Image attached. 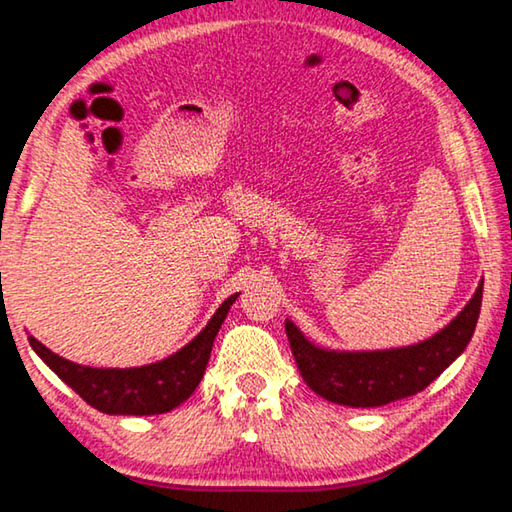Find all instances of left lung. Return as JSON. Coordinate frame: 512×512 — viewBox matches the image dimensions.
Wrapping results in <instances>:
<instances>
[{
  "label": "left lung",
  "instance_id": "8db88e82",
  "mask_svg": "<svg viewBox=\"0 0 512 512\" xmlns=\"http://www.w3.org/2000/svg\"><path fill=\"white\" fill-rule=\"evenodd\" d=\"M483 300V280L449 326L424 342L387 351H330L285 321L291 353L312 392L348 408H378L426 389L465 351Z\"/></svg>",
  "mask_w": 512,
  "mask_h": 512
}]
</instances>
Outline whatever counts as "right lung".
Masks as SVG:
<instances>
[{
	"mask_svg": "<svg viewBox=\"0 0 512 512\" xmlns=\"http://www.w3.org/2000/svg\"><path fill=\"white\" fill-rule=\"evenodd\" d=\"M237 296L239 294L227 298L207 326L198 332V337H193L175 355L145 364V367H84V364L70 362L52 353L36 337H29V344L63 383L75 389L81 399L104 415H164L196 392L202 373L207 369L209 355H212L214 339Z\"/></svg>",
	"mask_w": 512,
	"mask_h": 512,
	"instance_id": "add662e5",
	"label": "right lung"
}]
</instances>
